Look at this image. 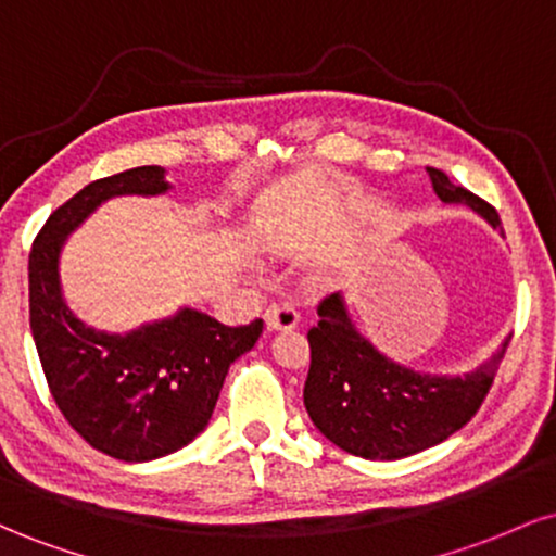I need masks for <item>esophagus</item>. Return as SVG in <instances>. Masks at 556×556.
Here are the masks:
<instances>
[{
    "mask_svg": "<svg viewBox=\"0 0 556 556\" xmlns=\"http://www.w3.org/2000/svg\"><path fill=\"white\" fill-rule=\"evenodd\" d=\"M266 327L271 331H287V329H295L300 324V314L295 305L290 303H279V305H269L266 308Z\"/></svg>",
    "mask_w": 556,
    "mask_h": 556,
    "instance_id": "34e87169",
    "label": "esophagus"
}]
</instances>
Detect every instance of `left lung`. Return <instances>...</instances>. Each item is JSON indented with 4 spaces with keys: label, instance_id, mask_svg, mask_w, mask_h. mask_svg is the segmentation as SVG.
Returning <instances> with one entry per match:
<instances>
[{
    "label": "left lung",
    "instance_id": "left-lung-1",
    "mask_svg": "<svg viewBox=\"0 0 556 556\" xmlns=\"http://www.w3.org/2000/svg\"><path fill=\"white\" fill-rule=\"evenodd\" d=\"M426 169L444 203H463L502 229L500 214L483 198L452 185L442 169ZM308 344L305 410L331 444L366 460H402L460 431L486 400L507 350L504 340L486 363L463 376L413 371L361 334L342 292L318 303Z\"/></svg>",
    "mask_w": 556,
    "mask_h": 556
}]
</instances>
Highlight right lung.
<instances>
[{
    "instance_id": "obj_1",
    "label": "right lung",
    "mask_w": 556,
    "mask_h": 556,
    "mask_svg": "<svg viewBox=\"0 0 556 556\" xmlns=\"http://www.w3.org/2000/svg\"><path fill=\"white\" fill-rule=\"evenodd\" d=\"M167 169L136 167L75 193L49 216L28 256L30 331L62 416L93 450L125 463L172 455L208 426L225 376L264 321L225 327L195 308L127 334L86 327L62 298L67 235L114 195H162Z\"/></svg>"
}]
</instances>
